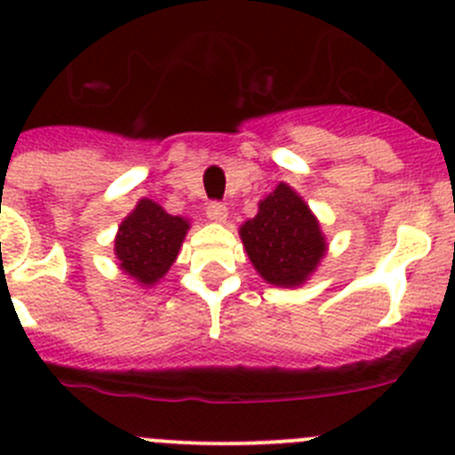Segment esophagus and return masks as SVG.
<instances>
[{"mask_svg": "<svg viewBox=\"0 0 455 455\" xmlns=\"http://www.w3.org/2000/svg\"><path fill=\"white\" fill-rule=\"evenodd\" d=\"M207 219L212 220V223H225V220H228V207L220 203H209Z\"/></svg>", "mask_w": 455, "mask_h": 455, "instance_id": "obj_1", "label": "esophagus"}]
</instances>
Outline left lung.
Wrapping results in <instances>:
<instances>
[{
	"mask_svg": "<svg viewBox=\"0 0 455 455\" xmlns=\"http://www.w3.org/2000/svg\"><path fill=\"white\" fill-rule=\"evenodd\" d=\"M248 259L264 283L293 289L309 280L328 252V241L309 204L280 182L239 228Z\"/></svg>",
	"mask_w": 455,
	"mask_h": 455,
	"instance_id": "left-lung-1",
	"label": "left lung"
}]
</instances>
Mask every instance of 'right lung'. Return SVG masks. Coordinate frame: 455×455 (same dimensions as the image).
Wrapping results in <instances>:
<instances>
[{"label": "right lung", "mask_w": 455, "mask_h": 455, "mask_svg": "<svg viewBox=\"0 0 455 455\" xmlns=\"http://www.w3.org/2000/svg\"><path fill=\"white\" fill-rule=\"evenodd\" d=\"M188 230V219L168 214L155 200L140 198L116 232L118 268L139 287H155L178 259Z\"/></svg>", "instance_id": "obj_1"}]
</instances>
